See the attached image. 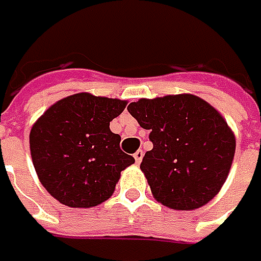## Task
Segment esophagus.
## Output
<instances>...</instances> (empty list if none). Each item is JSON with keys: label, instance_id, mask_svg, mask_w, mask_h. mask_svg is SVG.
Returning <instances> with one entry per match:
<instances>
[{"label": "esophagus", "instance_id": "34e87169", "mask_svg": "<svg viewBox=\"0 0 261 261\" xmlns=\"http://www.w3.org/2000/svg\"><path fill=\"white\" fill-rule=\"evenodd\" d=\"M134 156H135L136 163L139 164V163L142 161V156H144V151H142V149H138L135 154H134Z\"/></svg>", "mask_w": 261, "mask_h": 261}]
</instances>
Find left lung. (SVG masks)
Listing matches in <instances>:
<instances>
[{
    "label": "left lung",
    "instance_id": "8db88e82",
    "mask_svg": "<svg viewBox=\"0 0 261 261\" xmlns=\"http://www.w3.org/2000/svg\"><path fill=\"white\" fill-rule=\"evenodd\" d=\"M149 130L152 149L141 170L158 202L175 211L206 205L225 183L236 154V138L225 119L192 94L141 98L127 106Z\"/></svg>",
    "mask_w": 261,
    "mask_h": 261
}]
</instances>
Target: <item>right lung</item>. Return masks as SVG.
<instances>
[{
  "label": "right lung",
  "instance_id": "right-lung-1",
  "mask_svg": "<svg viewBox=\"0 0 261 261\" xmlns=\"http://www.w3.org/2000/svg\"><path fill=\"white\" fill-rule=\"evenodd\" d=\"M126 101L78 93L50 106L30 130V152L46 190L71 207L107 200L135 158L120 149L110 122Z\"/></svg>",
  "mask_w": 261,
  "mask_h": 261
}]
</instances>
